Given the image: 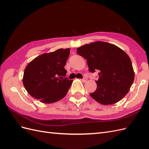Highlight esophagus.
I'll use <instances>...</instances> for the list:
<instances>
[{
	"label": "esophagus",
	"mask_w": 149,
	"mask_h": 149,
	"mask_svg": "<svg viewBox=\"0 0 149 149\" xmlns=\"http://www.w3.org/2000/svg\"><path fill=\"white\" fill-rule=\"evenodd\" d=\"M87 80H88V79H87V78L86 77H85V76H84V77L81 79V81H82L83 82H84V83H85V82H86L87 81Z\"/></svg>",
	"instance_id": "34e87169"
}]
</instances>
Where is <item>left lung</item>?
<instances>
[{"label": "left lung", "instance_id": "obj_1", "mask_svg": "<svg viewBox=\"0 0 149 149\" xmlns=\"http://www.w3.org/2000/svg\"><path fill=\"white\" fill-rule=\"evenodd\" d=\"M86 58L89 71H99L97 88L90 93L94 100L104 105L112 104L123 99L131 87L134 72L127 54L113 44L96 42L77 48Z\"/></svg>", "mask_w": 149, "mask_h": 149}]
</instances>
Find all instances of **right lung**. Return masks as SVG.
<instances>
[{
    "label": "right lung",
    "instance_id": "1",
    "mask_svg": "<svg viewBox=\"0 0 149 149\" xmlns=\"http://www.w3.org/2000/svg\"><path fill=\"white\" fill-rule=\"evenodd\" d=\"M70 49H58L35 58L25 68L23 84L33 97L43 103H53L63 98L73 80L65 78V69Z\"/></svg>",
    "mask_w": 149,
    "mask_h": 149
}]
</instances>
